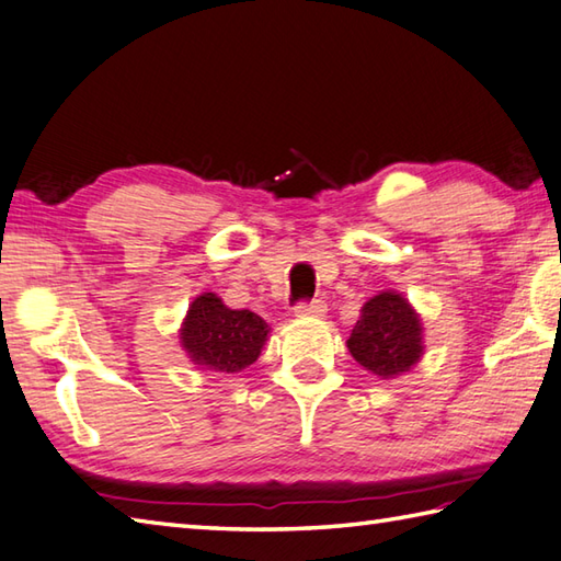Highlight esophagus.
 I'll return each instance as SVG.
<instances>
[{"instance_id": "34e87169", "label": "esophagus", "mask_w": 561, "mask_h": 561, "mask_svg": "<svg viewBox=\"0 0 561 561\" xmlns=\"http://www.w3.org/2000/svg\"><path fill=\"white\" fill-rule=\"evenodd\" d=\"M294 311H296V316H313V318H318V316H323L328 311V306L321 299H311V301H299V304H296Z\"/></svg>"}]
</instances>
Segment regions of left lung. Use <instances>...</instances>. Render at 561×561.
I'll list each match as a JSON object with an SVG mask.
<instances>
[{"label":"left lung","mask_w":561,"mask_h":561,"mask_svg":"<svg viewBox=\"0 0 561 561\" xmlns=\"http://www.w3.org/2000/svg\"><path fill=\"white\" fill-rule=\"evenodd\" d=\"M423 328L411 304L397 291H381L362 306L347 350L381 379L409 371L423 355Z\"/></svg>","instance_id":"obj_1"}]
</instances>
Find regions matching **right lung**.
Wrapping results in <instances>:
<instances>
[{
	"mask_svg": "<svg viewBox=\"0 0 561 561\" xmlns=\"http://www.w3.org/2000/svg\"><path fill=\"white\" fill-rule=\"evenodd\" d=\"M267 333L270 325L257 313L233 311L216 294H202L190 306L180 335L194 365L236 375L260 357Z\"/></svg>",
	"mask_w": 561,
	"mask_h": 561,
	"instance_id": "right-lung-1",
	"label": "right lung"
}]
</instances>
